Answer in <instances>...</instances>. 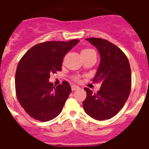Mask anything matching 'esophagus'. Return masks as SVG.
I'll list each match as a JSON object with an SVG mask.
<instances>
[{"label": "esophagus", "instance_id": "1", "mask_svg": "<svg viewBox=\"0 0 149 149\" xmlns=\"http://www.w3.org/2000/svg\"><path fill=\"white\" fill-rule=\"evenodd\" d=\"M80 89V87L77 86H74V85H72V90L74 91V90H77V89Z\"/></svg>", "mask_w": 149, "mask_h": 149}]
</instances>
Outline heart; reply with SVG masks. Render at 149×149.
I'll list each match as a JSON object with an SVG mask.
<instances>
[{
  "label": "heart",
  "mask_w": 149,
  "mask_h": 149,
  "mask_svg": "<svg viewBox=\"0 0 149 149\" xmlns=\"http://www.w3.org/2000/svg\"><path fill=\"white\" fill-rule=\"evenodd\" d=\"M93 52H95L93 49H90V48H86V49H84L82 51H81V55L83 54H87L93 53ZM74 80L77 81L78 80V77H74Z\"/></svg>",
  "instance_id": "heart-1"
}]
</instances>
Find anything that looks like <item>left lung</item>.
I'll return each instance as SVG.
<instances>
[{
  "mask_svg": "<svg viewBox=\"0 0 149 149\" xmlns=\"http://www.w3.org/2000/svg\"><path fill=\"white\" fill-rule=\"evenodd\" d=\"M98 51L101 61L93 81L101 82L97 93L84 88L86 98L83 102L86 113L97 120L116 115L128 98L131 87V71L127 56L116 45L106 39L87 38Z\"/></svg>",
  "mask_w": 149,
  "mask_h": 149,
  "instance_id": "8db88e82",
  "label": "left lung"
}]
</instances>
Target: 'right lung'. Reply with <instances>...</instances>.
Returning a JSON list of instances; mask_svg holds the SVG:
<instances>
[{
	"label": "right lung",
	"instance_id": "obj_1",
	"mask_svg": "<svg viewBox=\"0 0 149 149\" xmlns=\"http://www.w3.org/2000/svg\"><path fill=\"white\" fill-rule=\"evenodd\" d=\"M79 42L51 41L39 43L27 51L18 64L15 92L26 113L40 122H48L61 113L72 92L67 81L54 86L50 74L60 72L63 57Z\"/></svg>",
	"mask_w": 149,
	"mask_h": 149
}]
</instances>
